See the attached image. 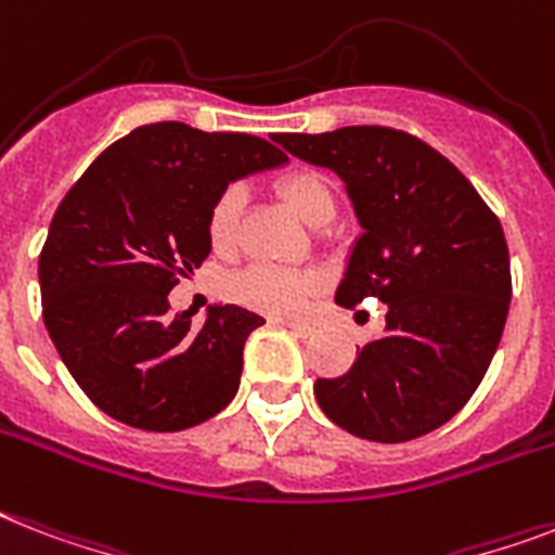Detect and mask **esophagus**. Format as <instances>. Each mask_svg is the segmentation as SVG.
<instances>
[{"instance_id":"1","label":"esophagus","mask_w":555,"mask_h":555,"mask_svg":"<svg viewBox=\"0 0 555 555\" xmlns=\"http://www.w3.org/2000/svg\"><path fill=\"white\" fill-rule=\"evenodd\" d=\"M279 324H282V327H287L291 333H296L299 339H308V336H313V333H317V327H313L310 322H279Z\"/></svg>"}]
</instances>
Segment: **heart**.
Segmentation results:
<instances>
[{
  "instance_id": "b5f03b06",
  "label": "heart",
  "mask_w": 555,
  "mask_h": 555,
  "mask_svg": "<svg viewBox=\"0 0 555 555\" xmlns=\"http://www.w3.org/2000/svg\"><path fill=\"white\" fill-rule=\"evenodd\" d=\"M279 196L285 199L293 214L301 222L324 224L333 216V193L331 184L313 170H293L276 182ZM238 216H242V191L238 188H224L207 210V238L219 254H228L236 245ZM233 299L254 310H262L270 317H296L305 301L313 296L317 285L313 279L296 270L276 268V264H254L242 270L228 285Z\"/></svg>"
}]
</instances>
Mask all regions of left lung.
<instances>
[{
  "label": "left lung",
  "instance_id": "1",
  "mask_svg": "<svg viewBox=\"0 0 555 555\" xmlns=\"http://www.w3.org/2000/svg\"><path fill=\"white\" fill-rule=\"evenodd\" d=\"M293 156L345 179L364 233L336 301L387 305L379 339L336 379H317L324 416L359 439L399 444L465 408L490 367L511 308L499 216L465 173L413 133L353 125L276 133Z\"/></svg>",
  "mask_w": 555,
  "mask_h": 555
}]
</instances>
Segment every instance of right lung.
I'll return each instance as SVG.
<instances>
[{"instance_id":"obj_1","label":"right lung","mask_w":555,"mask_h":555,"mask_svg":"<svg viewBox=\"0 0 555 555\" xmlns=\"http://www.w3.org/2000/svg\"><path fill=\"white\" fill-rule=\"evenodd\" d=\"M285 159L250 133L156 121L99 153L67 191L39 254L42 319L102 413L173 434L236 396L242 350L264 319L222 305L196 327L168 293L210 254L207 210L228 182Z\"/></svg>"}]
</instances>
